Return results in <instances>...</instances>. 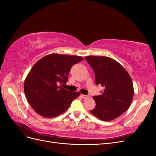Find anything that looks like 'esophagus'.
<instances>
[{"instance_id": "1", "label": "esophagus", "mask_w": 156, "mask_h": 156, "mask_svg": "<svg viewBox=\"0 0 156 156\" xmlns=\"http://www.w3.org/2000/svg\"><path fill=\"white\" fill-rule=\"evenodd\" d=\"M81 97L83 98V99H86V98H88L89 96H87V95H83V94H81Z\"/></svg>"}]
</instances>
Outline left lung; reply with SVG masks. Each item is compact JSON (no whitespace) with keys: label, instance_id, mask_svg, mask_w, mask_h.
Wrapping results in <instances>:
<instances>
[{"label":"left lung","instance_id":"left-lung-1","mask_svg":"<svg viewBox=\"0 0 156 156\" xmlns=\"http://www.w3.org/2000/svg\"><path fill=\"white\" fill-rule=\"evenodd\" d=\"M87 62L95 74L96 85L105 87L94 96L96 107L90 112L104 121L114 120L126 112L133 98V87L127 71L116 60L106 56H87Z\"/></svg>","mask_w":156,"mask_h":156}]
</instances>
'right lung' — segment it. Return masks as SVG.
<instances>
[{
  "instance_id": "add662e5",
  "label": "right lung",
  "mask_w": 156,
  "mask_h": 156,
  "mask_svg": "<svg viewBox=\"0 0 156 156\" xmlns=\"http://www.w3.org/2000/svg\"><path fill=\"white\" fill-rule=\"evenodd\" d=\"M83 58L78 56L48 55L33 66L24 83L27 100L41 116L53 118L64 112L79 92L67 90L60 86L66 84L73 66Z\"/></svg>"
}]
</instances>
